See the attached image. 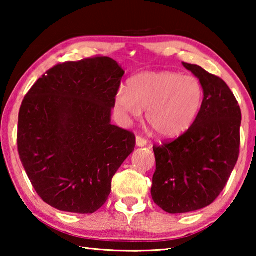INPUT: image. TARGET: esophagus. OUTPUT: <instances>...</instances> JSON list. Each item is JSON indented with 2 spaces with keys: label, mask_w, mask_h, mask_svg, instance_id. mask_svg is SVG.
Segmentation results:
<instances>
[{
  "label": "esophagus",
  "mask_w": 256,
  "mask_h": 256,
  "mask_svg": "<svg viewBox=\"0 0 256 256\" xmlns=\"http://www.w3.org/2000/svg\"><path fill=\"white\" fill-rule=\"evenodd\" d=\"M136 146H138V148H144V146H146V140L142 136H136Z\"/></svg>",
  "instance_id": "34e87169"
}]
</instances>
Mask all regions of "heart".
I'll return each mask as SVG.
<instances>
[{
	"label": "heart",
	"mask_w": 256,
	"mask_h": 256,
	"mask_svg": "<svg viewBox=\"0 0 256 256\" xmlns=\"http://www.w3.org/2000/svg\"><path fill=\"white\" fill-rule=\"evenodd\" d=\"M204 102V88L192 76L162 71L144 72L120 88L115 107L126 118H138L146 110V122L159 136H183L196 122Z\"/></svg>",
	"instance_id": "b5f03b06"
}]
</instances>
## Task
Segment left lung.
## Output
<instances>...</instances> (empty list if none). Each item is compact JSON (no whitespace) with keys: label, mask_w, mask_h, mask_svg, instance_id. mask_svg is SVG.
<instances>
[{"label":"left lung","mask_w":256,"mask_h":256,"mask_svg":"<svg viewBox=\"0 0 256 256\" xmlns=\"http://www.w3.org/2000/svg\"><path fill=\"white\" fill-rule=\"evenodd\" d=\"M183 66L200 80L204 102L188 132L154 146L151 196L168 214H188L210 206L226 186L240 154L242 112L232 90L201 66Z\"/></svg>","instance_id":"left-lung-1"}]
</instances>
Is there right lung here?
Here are the masks:
<instances>
[{"label":"right lung","mask_w":256,"mask_h":256,"mask_svg":"<svg viewBox=\"0 0 256 256\" xmlns=\"http://www.w3.org/2000/svg\"><path fill=\"white\" fill-rule=\"evenodd\" d=\"M124 76L110 58L58 64L37 80L20 107L18 150L38 196L55 209L94 214L136 146L110 124Z\"/></svg>","instance_id":"1"}]
</instances>
